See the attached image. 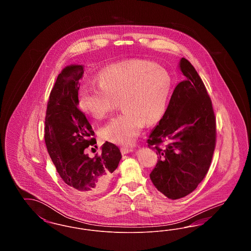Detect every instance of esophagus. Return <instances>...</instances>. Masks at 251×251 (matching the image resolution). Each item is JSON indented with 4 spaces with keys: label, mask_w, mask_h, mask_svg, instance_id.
Masks as SVG:
<instances>
[{
    "label": "esophagus",
    "mask_w": 251,
    "mask_h": 251,
    "mask_svg": "<svg viewBox=\"0 0 251 251\" xmlns=\"http://www.w3.org/2000/svg\"><path fill=\"white\" fill-rule=\"evenodd\" d=\"M132 151H133V148H131V147H122V148H120V151H121L122 154H127L129 152H131Z\"/></svg>",
    "instance_id": "esophagus-1"
}]
</instances>
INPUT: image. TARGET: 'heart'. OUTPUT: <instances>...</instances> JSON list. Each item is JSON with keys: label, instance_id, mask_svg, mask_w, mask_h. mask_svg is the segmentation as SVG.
Segmentation results:
<instances>
[{"label": "heart", "instance_id": "heart-1", "mask_svg": "<svg viewBox=\"0 0 251 251\" xmlns=\"http://www.w3.org/2000/svg\"><path fill=\"white\" fill-rule=\"evenodd\" d=\"M99 86L82 84L78 105L96 120H103L120 100L123 112L100 130L101 138L120 145L131 144L145 122L152 125L163 117L170 93V77L164 69L144 60H131L103 69Z\"/></svg>", "mask_w": 251, "mask_h": 251}]
</instances>
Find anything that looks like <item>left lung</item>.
<instances>
[{
    "label": "left lung",
    "mask_w": 251,
    "mask_h": 251,
    "mask_svg": "<svg viewBox=\"0 0 251 251\" xmlns=\"http://www.w3.org/2000/svg\"><path fill=\"white\" fill-rule=\"evenodd\" d=\"M179 69L185 80L175 87L163 118L147 141L159 155L151 179L171 200L189 195L205 178L216 141L215 113L201 78L183 57ZM160 144L165 145L164 149Z\"/></svg>",
    "instance_id": "8db88e82"
}]
</instances>
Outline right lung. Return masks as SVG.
<instances>
[{
  "label": "right lung",
  "mask_w": 251,
  "mask_h": 251,
  "mask_svg": "<svg viewBox=\"0 0 251 251\" xmlns=\"http://www.w3.org/2000/svg\"><path fill=\"white\" fill-rule=\"evenodd\" d=\"M83 74L82 65H71L58 75L49 98L44 137L50 157L66 185L78 196L90 197L107 188L121 153L107 141L100 154L90 158L84 153L97 142L90 123L78 108Z\"/></svg>",
  "instance_id": "obj_1"
}]
</instances>
